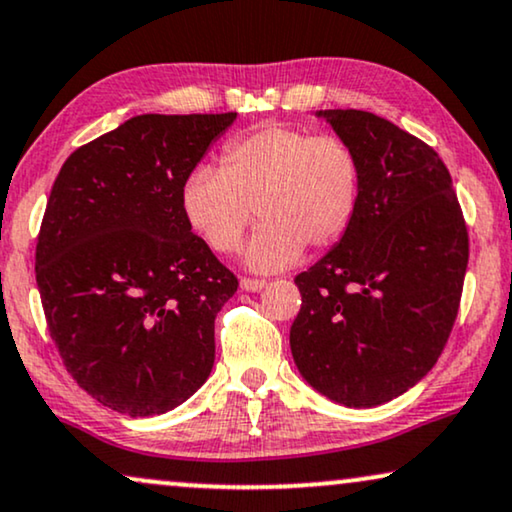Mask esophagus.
Here are the masks:
<instances>
[{
	"label": "esophagus",
	"instance_id": "34e87169",
	"mask_svg": "<svg viewBox=\"0 0 512 512\" xmlns=\"http://www.w3.org/2000/svg\"><path fill=\"white\" fill-rule=\"evenodd\" d=\"M267 281H262V278H241V288L245 292H260Z\"/></svg>",
	"mask_w": 512,
	"mask_h": 512
}]
</instances>
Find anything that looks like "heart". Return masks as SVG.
I'll return each mask as SVG.
<instances>
[{
    "label": "heart",
    "instance_id": "1",
    "mask_svg": "<svg viewBox=\"0 0 512 512\" xmlns=\"http://www.w3.org/2000/svg\"><path fill=\"white\" fill-rule=\"evenodd\" d=\"M360 203V163L337 135L267 124L224 145L222 170L199 166L180 189L182 215L215 252H234L252 213L262 224L243 248L252 271L274 274L302 250L330 248Z\"/></svg>",
    "mask_w": 512,
    "mask_h": 512
}]
</instances>
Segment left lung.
<instances>
[{"label":"left lung","mask_w":512,"mask_h":512,"mask_svg":"<svg viewBox=\"0 0 512 512\" xmlns=\"http://www.w3.org/2000/svg\"><path fill=\"white\" fill-rule=\"evenodd\" d=\"M358 156L360 203L335 248L295 278L299 374L344 407H377L424 379L452 332L468 231L435 149L360 109H318Z\"/></svg>","instance_id":"1"}]
</instances>
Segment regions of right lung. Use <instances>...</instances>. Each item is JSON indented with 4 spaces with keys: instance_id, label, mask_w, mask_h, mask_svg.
<instances>
[{
    "instance_id": "add662e5",
    "label": "right lung",
    "mask_w": 512,
    "mask_h": 512,
    "mask_svg": "<svg viewBox=\"0 0 512 512\" xmlns=\"http://www.w3.org/2000/svg\"><path fill=\"white\" fill-rule=\"evenodd\" d=\"M234 121L140 114L53 182L34 262L46 323L77 384L128 417L175 410L213 370L215 316L238 281L187 224L180 189Z\"/></svg>"
}]
</instances>
